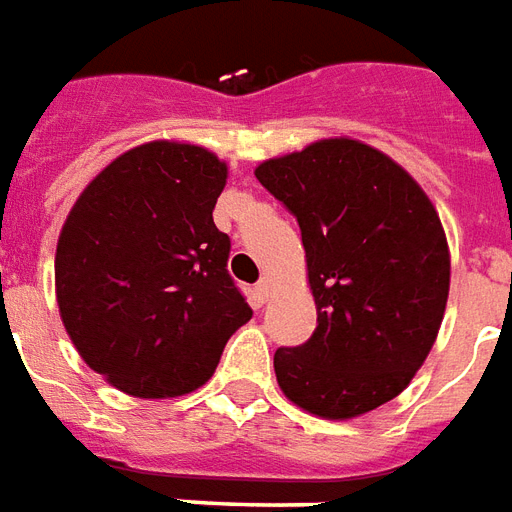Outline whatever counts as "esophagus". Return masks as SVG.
I'll return each instance as SVG.
<instances>
[{
  "label": "esophagus",
  "instance_id": "esophagus-1",
  "mask_svg": "<svg viewBox=\"0 0 512 512\" xmlns=\"http://www.w3.org/2000/svg\"><path fill=\"white\" fill-rule=\"evenodd\" d=\"M252 300H255V306H263L265 300H268V279H260L255 284V290H252Z\"/></svg>",
  "mask_w": 512,
  "mask_h": 512
}]
</instances>
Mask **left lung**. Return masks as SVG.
<instances>
[{
    "label": "left lung",
    "mask_w": 512,
    "mask_h": 512,
    "mask_svg": "<svg viewBox=\"0 0 512 512\" xmlns=\"http://www.w3.org/2000/svg\"><path fill=\"white\" fill-rule=\"evenodd\" d=\"M255 177L298 220L317 330L273 354L282 392L322 419H351L411 384L438 338L451 260L435 206L384 152L322 139Z\"/></svg>",
    "instance_id": "obj_1"
}]
</instances>
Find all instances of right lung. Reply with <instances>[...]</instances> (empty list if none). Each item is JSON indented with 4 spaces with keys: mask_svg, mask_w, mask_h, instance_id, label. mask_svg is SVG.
I'll use <instances>...</instances> for the list:
<instances>
[{
    "mask_svg": "<svg viewBox=\"0 0 512 512\" xmlns=\"http://www.w3.org/2000/svg\"><path fill=\"white\" fill-rule=\"evenodd\" d=\"M225 179L204 147L150 142L109 163L66 217L58 311L80 357L128 395L198 389L252 319L212 220Z\"/></svg>",
    "mask_w": 512,
    "mask_h": 512,
    "instance_id": "right-lung-1",
    "label": "right lung"
}]
</instances>
